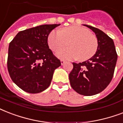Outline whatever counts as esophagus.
I'll use <instances>...</instances> for the list:
<instances>
[{
    "label": "esophagus",
    "mask_w": 123,
    "mask_h": 123,
    "mask_svg": "<svg viewBox=\"0 0 123 123\" xmlns=\"http://www.w3.org/2000/svg\"><path fill=\"white\" fill-rule=\"evenodd\" d=\"M65 62H66V61H64V60H62V59L61 60V65H63L65 63Z\"/></svg>",
    "instance_id": "esophagus-1"
}]
</instances>
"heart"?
Instances as JSON below:
<instances>
[{
    "label": "heart",
    "mask_w": 123,
    "mask_h": 123,
    "mask_svg": "<svg viewBox=\"0 0 123 123\" xmlns=\"http://www.w3.org/2000/svg\"><path fill=\"white\" fill-rule=\"evenodd\" d=\"M48 43L54 52L61 50L68 43L70 47L58 52V57L63 59L78 58L82 61L92 57L98 48L97 38L89 30L77 25L52 31L48 35Z\"/></svg>",
    "instance_id": "heart-1"
}]
</instances>
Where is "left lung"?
Instances as JSON below:
<instances>
[{
  "mask_svg": "<svg viewBox=\"0 0 123 123\" xmlns=\"http://www.w3.org/2000/svg\"><path fill=\"white\" fill-rule=\"evenodd\" d=\"M96 34L98 48L96 54L86 61L73 62V69L69 75L71 86L84 96H92L103 91L112 79L117 60L112 39L99 29L88 25Z\"/></svg>",
  "mask_w": 123,
  "mask_h": 123,
  "instance_id": "left-lung-1",
  "label": "left lung"
}]
</instances>
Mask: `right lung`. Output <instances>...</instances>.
Returning <instances> with one entry per match:
<instances>
[{
    "mask_svg": "<svg viewBox=\"0 0 123 123\" xmlns=\"http://www.w3.org/2000/svg\"><path fill=\"white\" fill-rule=\"evenodd\" d=\"M61 24H46L19 32L9 43L7 69L11 78L29 93H39L50 85L61 65L48 44L52 30Z\"/></svg>",
    "mask_w": 123,
    "mask_h": 123,
    "instance_id": "1",
    "label": "right lung"
}]
</instances>
